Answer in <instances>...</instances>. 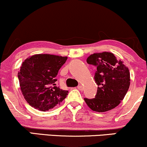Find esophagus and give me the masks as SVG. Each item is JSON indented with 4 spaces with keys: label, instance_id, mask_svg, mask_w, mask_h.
I'll list each match as a JSON object with an SVG mask.
<instances>
[{
    "label": "esophagus",
    "instance_id": "esophagus-1",
    "mask_svg": "<svg viewBox=\"0 0 147 147\" xmlns=\"http://www.w3.org/2000/svg\"><path fill=\"white\" fill-rule=\"evenodd\" d=\"M77 89H78V90H83V86H82V85H79V86H77Z\"/></svg>",
    "mask_w": 147,
    "mask_h": 147
}]
</instances>
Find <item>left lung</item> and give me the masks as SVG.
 Instances as JSON below:
<instances>
[{
  "label": "left lung",
  "instance_id": "1",
  "mask_svg": "<svg viewBox=\"0 0 147 147\" xmlns=\"http://www.w3.org/2000/svg\"><path fill=\"white\" fill-rule=\"evenodd\" d=\"M86 61L97 67L95 79L98 87L95 98H84V101L95 112L112 110L120 104L129 90L131 81L129 68L109 52L90 55Z\"/></svg>",
  "mask_w": 147,
  "mask_h": 147
}]
</instances>
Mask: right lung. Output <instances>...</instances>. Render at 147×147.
<instances>
[{"instance_id":"right-lung-1","label":"right lung","mask_w":147,"mask_h":147,"mask_svg":"<svg viewBox=\"0 0 147 147\" xmlns=\"http://www.w3.org/2000/svg\"><path fill=\"white\" fill-rule=\"evenodd\" d=\"M68 57L49 54H38L27 58L18 72L23 97L32 107L41 111H49L60 104L68 90L57 87L59 70Z\"/></svg>"}]
</instances>
